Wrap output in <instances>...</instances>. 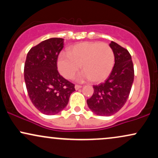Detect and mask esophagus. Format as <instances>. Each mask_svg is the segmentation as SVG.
Returning a JSON list of instances; mask_svg holds the SVG:
<instances>
[{
	"label": "esophagus",
	"mask_w": 158,
	"mask_h": 158,
	"mask_svg": "<svg viewBox=\"0 0 158 158\" xmlns=\"http://www.w3.org/2000/svg\"><path fill=\"white\" fill-rule=\"evenodd\" d=\"M81 88V85H75V89H76V90L80 89Z\"/></svg>",
	"instance_id": "1"
}]
</instances>
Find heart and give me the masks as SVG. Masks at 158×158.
<instances>
[{
  "label": "heart",
  "instance_id": "obj_1",
  "mask_svg": "<svg viewBox=\"0 0 158 158\" xmlns=\"http://www.w3.org/2000/svg\"><path fill=\"white\" fill-rule=\"evenodd\" d=\"M114 61V51L109 45L85 41L69 48L68 54L61 53L57 66L60 73L68 79H73L81 66L83 72L78 80L90 79L94 82H101L109 77Z\"/></svg>",
  "mask_w": 158,
  "mask_h": 158
}]
</instances>
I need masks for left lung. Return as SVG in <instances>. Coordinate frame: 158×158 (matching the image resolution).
Returning <instances> with one entry per match:
<instances>
[{
  "instance_id": "left-lung-1",
  "label": "left lung",
  "mask_w": 158,
  "mask_h": 158,
  "mask_svg": "<svg viewBox=\"0 0 158 158\" xmlns=\"http://www.w3.org/2000/svg\"><path fill=\"white\" fill-rule=\"evenodd\" d=\"M115 63L109 77L99 85H94V94L87 100L89 108L99 116H111L126 102L134 81V65L126 49L111 41Z\"/></svg>"
}]
</instances>
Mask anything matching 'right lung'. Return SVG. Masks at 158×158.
Instances as JSON below:
<instances>
[{
	"label": "right lung",
	"mask_w": 158,
	"mask_h": 158,
	"mask_svg": "<svg viewBox=\"0 0 158 158\" xmlns=\"http://www.w3.org/2000/svg\"><path fill=\"white\" fill-rule=\"evenodd\" d=\"M64 39L51 38L30 49L24 64V81L33 106L47 115H54L67 106L75 91L73 83L57 70V59Z\"/></svg>",
	"instance_id": "right-lung-1"
}]
</instances>
